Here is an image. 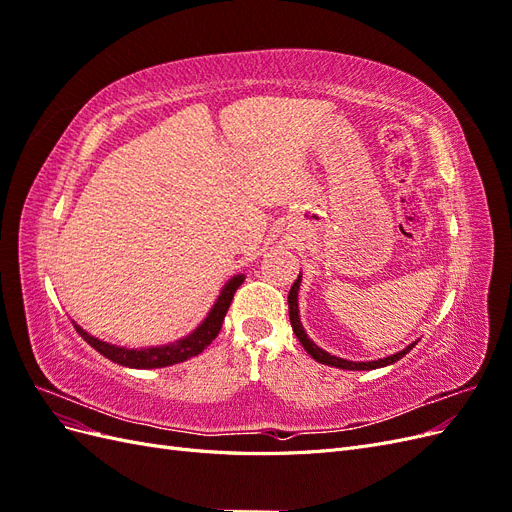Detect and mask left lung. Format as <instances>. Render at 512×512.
I'll list each match as a JSON object with an SVG mask.
<instances>
[{
  "mask_svg": "<svg viewBox=\"0 0 512 512\" xmlns=\"http://www.w3.org/2000/svg\"><path fill=\"white\" fill-rule=\"evenodd\" d=\"M299 286H301V275L297 277V282L292 284V288H290V292H288V314H290V324H292V331H294V335L299 337V342L303 344V348L307 350V354L312 356V359H316L318 363H324V365H331V367H339V369H354V371H359V369H378V367H386V365H391V363H395V361H399L401 356L404 354H408L412 348H414V344H410L408 348H404L401 352H395V354H391V356H386V359H378V361H369V363H354V361H346V359H339V356H333V354H329V352H324L322 348H318L312 339H309L307 335H305V331H303V324H301V320H299V303H297V290H299Z\"/></svg>",
  "mask_w": 512,
  "mask_h": 512,
  "instance_id": "left-lung-1",
  "label": "left lung"
}]
</instances>
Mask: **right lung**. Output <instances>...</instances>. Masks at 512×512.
<instances>
[{"instance_id":"add662e5","label":"right lung","mask_w":512,"mask_h":512,"mask_svg":"<svg viewBox=\"0 0 512 512\" xmlns=\"http://www.w3.org/2000/svg\"><path fill=\"white\" fill-rule=\"evenodd\" d=\"M243 284V275H235L232 280L224 286L222 294L215 301L213 309L209 312V316L205 318V322L200 327L188 335L179 339L175 344L168 346H158V348H143V350H128V348H117L106 342H100V339L91 337L89 333H85L79 324H74L76 333H79L85 342L96 348L106 359H111L113 363H119L123 367H136V369H151V367H166V365H175V363H183L192 359V356L203 352L215 337H218L224 316L228 312V307L232 303V297H235L237 288Z\"/></svg>"}]
</instances>
